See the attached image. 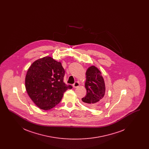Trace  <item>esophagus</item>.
I'll return each mask as SVG.
<instances>
[{
	"instance_id": "34e87169",
	"label": "esophagus",
	"mask_w": 149,
	"mask_h": 149,
	"mask_svg": "<svg viewBox=\"0 0 149 149\" xmlns=\"http://www.w3.org/2000/svg\"><path fill=\"white\" fill-rule=\"evenodd\" d=\"M79 85H80V84H79V83L78 82V81H76V82H75L74 83V84H73V87L74 88H78V87H79Z\"/></svg>"
}]
</instances>
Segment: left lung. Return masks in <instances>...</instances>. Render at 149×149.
Segmentation results:
<instances>
[{"label": "left lung", "instance_id": "obj_1", "mask_svg": "<svg viewBox=\"0 0 149 149\" xmlns=\"http://www.w3.org/2000/svg\"><path fill=\"white\" fill-rule=\"evenodd\" d=\"M85 88L86 94L81 100L85 104L92 108H97L105 103L106 85L104 78L99 69L93 65L86 71Z\"/></svg>", "mask_w": 149, "mask_h": 149}]
</instances>
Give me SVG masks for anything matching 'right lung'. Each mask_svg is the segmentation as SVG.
I'll list each match as a JSON object with an SVG mask.
<instances>
[{
  "instance_id": "1",
  "label": "right lung",
  "mask_w": 149,
  "mask_h": 149,
  "mask_svg": "<svg viewBox=\"0 0 149 149\" xmlns=\"http://www.w3.org/2000/svg\"><path fill=\"white\" fill-rule=\"evenodd\" d=\"M65 70L61 62L46 56L34 61L25 78V86L29 97L38 107L49 110L62 99L64 93L71 85L63 81Z\"/></svg>"
}]
</instances>
